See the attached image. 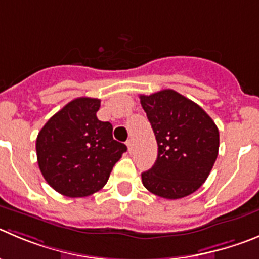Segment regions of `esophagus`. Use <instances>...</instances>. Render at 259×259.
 Listing matches in <instances>:
<instances>
[{"mask_svg": "<svg viewBox=\"0 0 259 259\" xmlns=\"http://www.w3.org/2000/svg\"><path fill=\"white\" fill-rule=\"evenodd\" d=\"M126 146H127V151L132 152L133 151V141H132V139H129V141L126 142Z\"/></svg>", "mask_w": 259, "mask_h": 259, "instance_id": "1", "label": "esophagus"}]
</instances>
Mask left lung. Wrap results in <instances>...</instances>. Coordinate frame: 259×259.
<instances>
[{"instance_id": "8db88e82", "label": "left lung", "mask_w": 259, "mask_h": 259, "mask_svg": "<svg viewBox=\"0 0 259 259\" xmlns=\"http://www.w3.org/2000/svg\"><path fill=\"white\" fill-rule=\"evenodd\" d=\"M139 98L158 146L156 162L142 174L143 185L166 199L192 194L207 180L219 154L216 124L200 106L172 89Z\"/></svg>"}]
</instances>
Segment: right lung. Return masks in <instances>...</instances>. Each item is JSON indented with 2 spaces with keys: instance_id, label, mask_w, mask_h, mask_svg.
<instances>
[{
  "instance_id": "obj_1",
  "label": "right lung",
  "mask_w": 259,
  "mask_h": 259,
  "mask_svg": "<svg viewBox=\"0 0 259 259\" xmlns=\"http://www.w3.org/2000/svg\"><path fill=\"white\" fill-rule=\"evenodd\" d=\"M100 106L97 98H75L38 133V166L60 194L78 198L101 190L126 152V146L112 138V125L97 118Z\"/></svg>"
}]
</instances>
